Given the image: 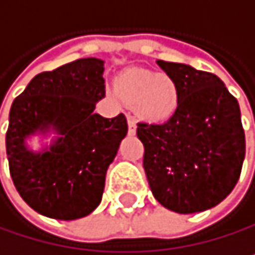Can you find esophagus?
I'll use <instances>...</instances> for the list:
<instances>
[{
	"label": "esophagus",
	"mask_w": 255,
	"mask_h": 255,
	"mask_svg": "<svg viewBox=\"0 0 255 255\" xmlns=\"http://www.w3.org/2000/svg\"><path fill=\"white\" fill-rule=\"evenodd\" d=\"M128 130H129L130 135H133L136 132V123H135V120L130 116L128 117Z\"/></svg>",
	"instance_id": "obj_1"
}]
</instances>
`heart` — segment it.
Masks as SVG:
<instances>
[{"instance_id": "heart-1", "label": "heart", "mask_w": 255, "mask_h": 255, "mask_svg": "<svg viewBox=\"0 0 255 255\" xmlns=\"http://www.w3.org/2000/svg\"><path fill=\"white\" fill-rule=\"evenodd\" d=\"M119 91L149 120L169 119L178 108L179 91L173 79L146 70L132 68L120 74Z\"/></svg>"}]
</instances>
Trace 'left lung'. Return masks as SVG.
I'll return each instance as SVG.
<instances>
[{"label":"left lung","mask_w":255,"mask_h":255,"mask_svg":"<svg viewBox=\"0 0 255 255\" xmlns=\"http://www.w3.org/2000/svg\"><path fill=\"white\" fill-rule=\"evenodd\" d=\"M175 80L179 102L164 123L139 122L143 167L155 199L190 214L222 202L239 181L245 132L236 97L213 73L158 60Z\"/></svg>","instance_id":"left-lung-1"}]
</instances>
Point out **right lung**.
I'll return each instance as SVG.
<instances>
[{
    "label": "right lung",
    "mask_w": 255,
    "mask_h": 255,
    "mask_svg": "<svg viewBox=\"0 0 255 255\" xmlns=\"http://www.w3.org/2000/svg\"><path fill=\"white\" fill-rule=\"evenodd\" d=\"M103 60L77 59L34 76L11 103L5 149L10 176L21 198L47 218H85L102 201L105 178L128 133L125 114H94L105 97ZM53 127L61 136L41 154L30 152L28 134Z\"/></svg>",
    "instance_id": "add662e5"
}]
</instances>
